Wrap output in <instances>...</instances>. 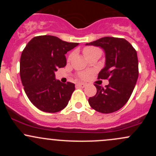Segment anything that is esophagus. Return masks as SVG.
<instances>
[{"mask_svg":"<svg viewBox=\"0 0 156 156\" xmlns=\"http://www.w3.org/2000/svg\"><path fill=\"white\" fill-rule=\"evenodd\" d=\"M86 85H87V84H85V83H78V84H77V86H78V87L82 88L85 87Z\"/></svg>","mask_w":156,"mask_h":156,"instance_id":"34e87169","label":"esophagus"}]
</instances>
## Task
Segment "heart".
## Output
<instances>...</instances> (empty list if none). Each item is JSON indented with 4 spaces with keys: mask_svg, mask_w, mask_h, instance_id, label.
<instances>
[{
    "mask_svg": "<svg viewBox=\"0 0 156 156\" xmlns=\"http://www.w3.org/2000/svg\"><path fill=\"white\" fill-rule=\"evenodd\" d=\"M97 52H98V53H101L100 50H99L98 48H94V47H86V48H84V50H83V53H84V55L85 56H87L88 55L91 54V53H97ZM71 57H72V55L69 56V59H70ZM88 76H89V74L87 73V72H82V73H81L79 75V77L81 78V79H87Z\"/></svg>",
    "mask_w": 156,
    "mask_h": 156,
    "instance_id": "obj_1",
    "label": "heart"
}]
</instances>
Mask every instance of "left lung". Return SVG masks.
<instances>
[{"label": "left lung", "mask_w": 156, "mask_h": 156, "mask_svg": "<svg viewBox=\"0 0 156 156\" xmlns=\"http://www.w3.org/2000/svg\"><path fill=\"white\" fill-rule=\"evenodd\" d=\"M103 48L106 56L105 67L99 72L98 79H108L103 87H97L95 96L90 97V106L101 113H112L123 107L136 85L139 75L136 51L124 38L104 37L86 44Z\"/></svg>", "instance_id": "obj_1"}]
</instances>
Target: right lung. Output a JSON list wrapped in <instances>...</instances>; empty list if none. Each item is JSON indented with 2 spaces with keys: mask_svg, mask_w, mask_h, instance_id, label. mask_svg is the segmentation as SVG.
<instances>
[{
  "mask_svg": "<svg viewBox=\"0 0 156 156\" xmlns=\"http://www.w3.org/2000/svg\"><path fill=\"white\" fill-rule=\"evenodd\" d=\"M52 35L34 37L20 58V78L28 98L45 112H57L68 105L75 84L60 82L55 72L66 65L65 54L78 46Z\"/></svg>",
  "mask_w": 156,
  "mask_h": 156,
  "instance_id": "right-lung-1",
  "label": "right lung"
}]
</instances>
